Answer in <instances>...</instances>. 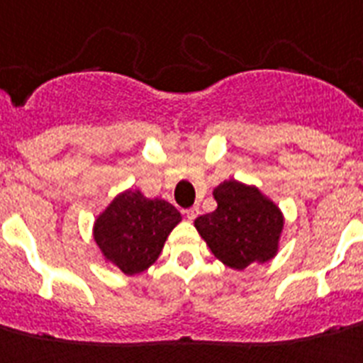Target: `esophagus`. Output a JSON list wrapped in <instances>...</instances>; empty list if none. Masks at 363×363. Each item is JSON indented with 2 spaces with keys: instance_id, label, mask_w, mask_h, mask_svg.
<instances>
[{
  "instance_id": "34e87169",
  "label": "esophagus",
  "mask_w": 363,
  "mask_h": 363,
  "mask_svg": "<svg viewBox=\"0 0 363 363\" xmlns=\"http://www.w3.org/2000/svg\"><path fill=\"white\" fill-rule=\"evenodd\" d=\"M184 216H186V219H188V220H194L195 217L199 216V208H197V206L188 208V210H186V212H184Z\"/></svg>"
}]
</instances>
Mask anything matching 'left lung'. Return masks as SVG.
Returning <instances> with one entry per match:
<instances>
[{
    "instance_id": "1",
    "label": "left lung",
    "mask_w": 363,
    "mask_h": 363,
    "mask_svg": "<svg viewBox=\"0 0 363 363\" xmlns=\"http://www.w3.org/2000/svg\"><path fill=\"white\" fill-rule=\"evenodd\" d=\"M217 208L195 219V228L213 256L242 270L267 263L277 254L283 230L281 210L256 186L230 179L213 190Z\"/></svg>"
}]
</instances>
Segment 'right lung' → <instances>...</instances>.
Here are the masks:
<instances>
[{"mask_svg": "<svg viewBox=\"0 0 363 363\" xmlns=\"http://www.w3.org/2000/svg\"><path fill=\"white\" fill-rule=\"evenodd\" d=\"M181 212L164 199H147L140 190H125L96 217L93 238L104 257L128 276L155 263Z\"/></svg>", "mask_w": 363, "mask_h": 363, "instance_id": "add662e5", "label": "right lung"}]
</instances>
